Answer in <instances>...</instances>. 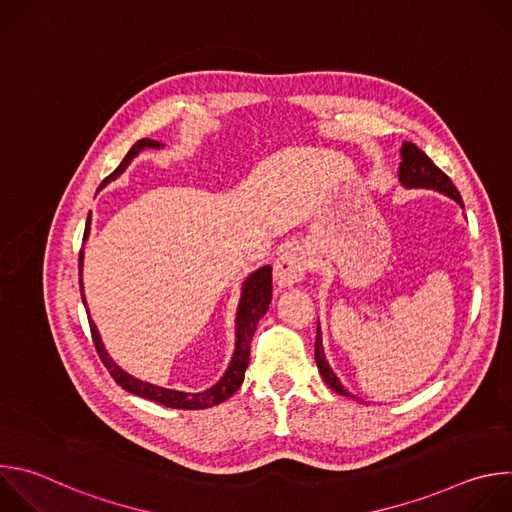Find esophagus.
<instances>
[{
    "label": "esophagus",
    "instance_id": "1",
    "mask_svg": "<svg viewBox=\"0 0 512 512\" xmlns=\"http://www.w3.org/2000/svg\"><path fill=\"white\" fill-rule=\"evenodd\" d=\"M310 259L302 247H287L273 265V277L279 287H291L304 279Z\"/></svg>",
    "mask_w": 512,
    "mask_h": 512
}]
</instances>
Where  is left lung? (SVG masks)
<instances>
[{
    "label": "left lung",
    "mask_w": 512,
    "mask_h": 512,
    "mask_svg": "<svg viewBox=\"0 0 512 512\" xmlns=\"http://www.w3.org/2000/svg\"><path fill=\"white\" fill-rule=\"evenodd\" d=\"M399 180L405 188H431V190H437L442 192L450 198H454L460 206H464L462 202V196L458 192V188L452 184V180L437 168L427 154H423L415 143L411 141H403L401 145V166H399ZM314 354H316V364H318V371L322 375V379L328 383L330 389H334L336 393L340 395H348V391L342 387V383L338 381V377L332 373L330 364L326 360V354H324V346H322V334H320V324H318V330H316V348H314Z\"/></svg>",
    "instance_id": "left-lung-1"
}]
</instances>
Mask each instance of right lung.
I'll use <instances>...</instances> for the list:
<instances>
[{
  "label": "right lung",
  "instance_id": "add662e5",
  "mask_svg": "<svg viewBox=\"0 0 512 512\" xmlns=\"http://www.w3.org/2000/svg\"><path fill=\"white\" fill-rule=\"evenodd\" d=\"M164 143L154 141V139H139L133 148L127 152V156L123 158V162L117 166V170L107 176L99 190L103 186H107L111 180H115L125 168L127 164L143 150V148H162ZM89 229H91V212L87 218V227H85V241L89 237ZM79 275H83V249L79 255ZM81 281V296H83V304L87 308L85 302V294H83V277H79ZM271 267L263 265L261 269H257L255 273H251L243 285V294H241V302H239V310H237V342H235V352L231 358V364L227 373L223 375V379L218 381L216 385H212L210 389L202 391V393H184V391H174V389H164L158 385H150L145 381H139L131 375H127L121 367L113 362V358L107 354L99 330L95 326V322L89 318V326H91V336L95 342V348L99 352V358L103 360V364L107 367V371L111 373V377L115 379L117 385H121L125 391L143 397V399H150L156 401L164 407H174V409H206L212 405H218L227 401L243 383L245 379V371H247V364H249V354H251V340L255 334V328L259 324V320L265 316V312L269 310L271 304Z\"/></svg>",
  "mask_w": 512,
  "mask_h": 512
}]
</instances>
